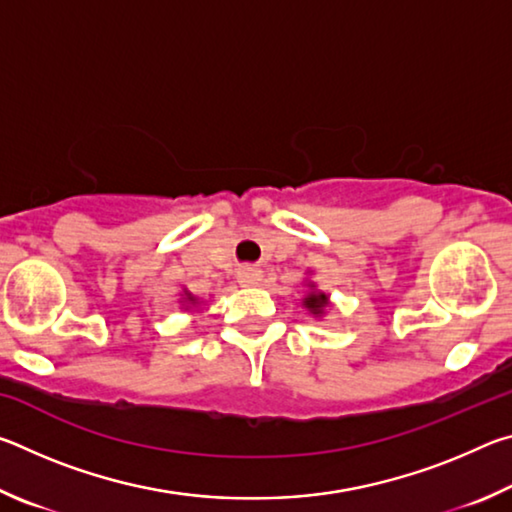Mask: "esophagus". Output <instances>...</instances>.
<instances>
[{"label":"esophagus","instance_id":"obj_1","mask_svg":"<svg viewBox=\"0 0 512 512\" xmlns=\"http://www.w3.org/2000/svg\"><path fill=\"white\" fill-rule=\"evenodd\" d=\"M237 280L239 284H244V287H255V284L262 282V271L255 266H244L237 271Z\"/></svg>","mask_w":512,"mask_h":512}]
</instances>
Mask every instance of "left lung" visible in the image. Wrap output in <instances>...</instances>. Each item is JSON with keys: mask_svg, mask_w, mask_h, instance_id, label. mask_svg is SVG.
I'll return each instance as SVG.
<instances>
[{"mask_svg": "<svg viewBox=\"0 0 512 512\" xmlns=\"http://www.w3.org/2000/svg\"><path fill=\"white\" fill-rule=\"evenodd\" d=\"M305 307L311 311V314L320 316L327 307V296H325V293L311 291V293H307V298H305Z\"/></svg>", "mask_w": 512, "mask_h": 512, "instance_id": "8db88e82", "label": "left lung"}]
</instances>
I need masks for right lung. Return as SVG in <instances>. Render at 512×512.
I'll list each match as a JSON object with an SVG mask.
<instances>
[{"label":"right lung","instance_id":"obj_1","mask_svg":"<svg viewBox=\"0 0 512 512\" xmlns=\"http://www.w3.org/2000/svg\"><path fill=\"white\" fill-rule=\"evenodd\" d=\"M187 300H189V302H194V296H192V293H187Z\"/></svg>","mask_w":512,"mask_h":512}]
</instances>
